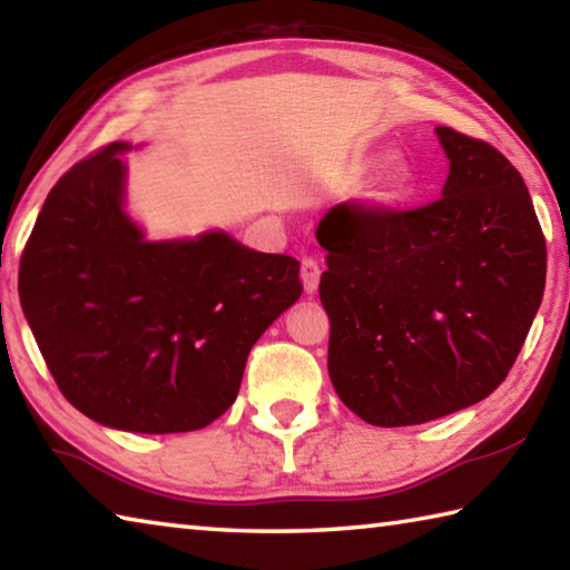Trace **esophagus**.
Instances as JSON below:
<instances>
[{
  "mask_svg": "<svg viewBox=\"0 0 570 570\" xmlns=\"http://www.w3.org/2000/svg\"><path fill=\"white\" fill-rule=\"evenodd\" d=\"M320 278H322V268L314 258H302V284L306 294H314L320 288Z\"/></svg>",
  "mask_w": 570,
  "mask_h": 570,
  "instance_id": "esophagus-1",
  "label": "esophagus"
}]
</instances>
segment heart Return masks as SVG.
Segmentation results:
<instances>
[{
  "label": "heart",
  "mask_w": 570,
  "mask_h": 570,
  "mask_svg": "<svg viewBox=\"0 0 570 570\" xmlns=\"http://www.w3.org/2000/svg\"><path fill=\"white\" fill-rule=\"evenodd\" d=\"M404 186H407V170H404L402 166H390L387 170H384L380 198H384V200L397 198L404 190Z\"/></svg>",
  "instance_id": "heart-1"
}]
</instances>
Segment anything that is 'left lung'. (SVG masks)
<instances>
[{
    "instance_id": "left-lung-1",
    "label": "left lung",
    "mask_w": 570,
    "mask_h": 570,
    "mask_svg": "<svg viewBox=\"0 0 570 570\" xmlns=\"http://www.w3.org/2000/svg\"><path fill=\"white\" fill-rule=\"evenodd\" d=\"M450 173L417 210L340 204L326 254L330 377L356 417L407 428L485 400L508 377L546 288V238L523 176L488 142L435 128Z\"/></svg>"
}]
</instances>
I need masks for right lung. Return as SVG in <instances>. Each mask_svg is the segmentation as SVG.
Here are the masks:
<instances>
[{
  "label": "right lung",
  "mask_w": 570,
  "mask_h": 570,
  "mask_svg": "<svg viewBox=\"0 0 570 570\" xmlns=\"http://www.w3.org/2000/svg\"><path fill=\"white\" fill-rule=\"evenodd\" d=\"M130 142L55 183L19 302L57 387L105 428L200 430L234 404L250 346L302 296L298 262L226 230L150 240L125 208Z\"/></svg>",
  "instance_id": "1"
}]
</instances>
